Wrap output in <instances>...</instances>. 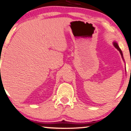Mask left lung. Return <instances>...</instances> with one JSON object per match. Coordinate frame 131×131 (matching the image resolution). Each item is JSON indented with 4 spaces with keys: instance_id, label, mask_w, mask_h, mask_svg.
Masks as SVG:
<instances>
[{
    "instance_id": "8db88e82",
    "label": "left lung",
    "mask_w": 131,
    "mask_h": 131,
    "mask_svg": "<svg viewBox=\"0 0 131 131\" xmlns=\"http://www.w3.org/2000/svg\"><path fill=\"white\" fill-rule=\"evenodd\" d=\"M113 45L114 46V47H115V48L117 49V50H118V51L120 52V53L121 54V56H122V59H123V61H125V60H124V59H123V53H122V50H121V49L120 48V47L118 46V43H117L116 42H113Z\"/></svg>"
}]
</instances>
